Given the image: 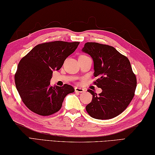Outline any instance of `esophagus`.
Masks as SVG:
<instances>
[{
  "mask_svg": "<svg viewBox=\"0 0 155 155\" xmlns=\"http://www.w3.org/2000/svg\"><path fill=\"white\" fill-rule=\"evenodd\" d=\"M85 91V90L84 88H81V87H75V92H84Z\"/></svg>",
  "mask_w": 155,
  "mask_h": 155,
  "instance_id": "1",
  "label": "esophagus"
}]
</instances>
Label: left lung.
I'll return each mask as SVG.
<instances>
[{"label": "left lung", "instance_id": "obj_1", "mask_svg": "<svg viewBox=\"0 0 155 155\" xmlns=\"http://www.w3.org/2000/svg\"><path fill=\"white\" fill-rule=\"evenodd\" d=\"M82 51L94 61V85L102 89L96 94L91 90L92 100L86 107L87 113L97 119H109L121 114L134 96L137 80L129 59L109 45L86 42Z\"/></svg>", "mask_w": 155, "mask_h": 155}]
</instances>
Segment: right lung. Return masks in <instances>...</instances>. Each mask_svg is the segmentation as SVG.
<instances>
[{
    "label": "right lung",
    "mask_w": 155,
    "mask_h": 155,
    "mask_svg": "<svg viewBox=\"0 0 155 155\" xmlns=\"http://www.w3.org/2000/svg\"><path fill=\"white\" fill-rule=\"evenodd\" d=\"M80 42L54 41L38 45L19 61L15 82L23 103L32 112L42 116L61 109L64 98L75 91L73 86H51L53 70H59L67 57Z\"/></svg>",
    "instance_id": "add662e5"
}]
</instances>
